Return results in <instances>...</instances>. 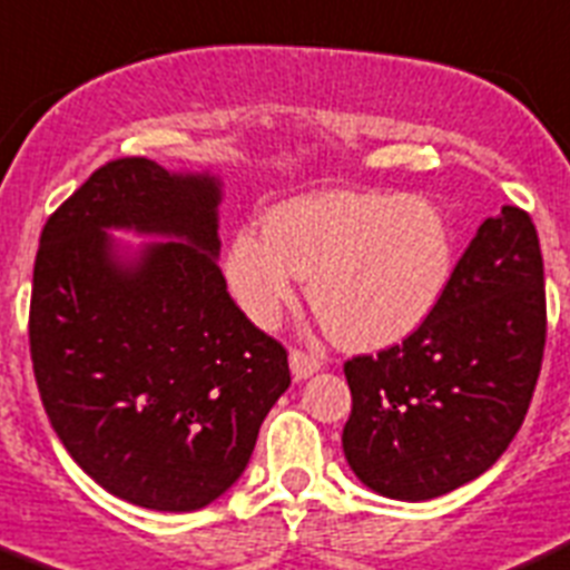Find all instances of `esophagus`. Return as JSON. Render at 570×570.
Segmentation results:
<instances>
[{"label":"esophagus","instance_id":"1","mask_svg":"<svg viewBox=\"0 0 570 570\" xmlns=\"http://www.w3.org/2000/svg\"><path fill=\"white\" fill-rule=\"evenodd\" d=\"M289 368L297 380H306V376L317 374L323 368V360L312 351H303V348H292L289 351Z\"/></svg>","mask_w":570,"mask_h":570}]
</instances>
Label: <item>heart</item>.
Returning a JSON list of instances; mask_svg holds the SVG:
<instances>
[{
  "label": "heart",
  "mask_w": 570,
  "mask_h": 570,
  "mask_svg": "<svg viewBox=\"0 0 570 570\" xmlns=\"http://www.w3.org/2000/svg\"><path fill=\"white\" fill-rule=\"evenodd\" d=\"M455 238L416 194L321 190L267 210L261 233L227 247L233 297L255 326H275L306 278V297L345 348H385L416 332L444 297Z\"/></svg>",
  "instance_id": "obj_1"
}]
</instances>
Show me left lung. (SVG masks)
<instances>
[{
    "instance_id": "8db88e82",
    "label": "left lung",
    "mask_w": 570,
    "mask_h": 570,
    "mask_svg": "<svg viewBox=\"0 0 570 570\" xmlns=\"http://www.w3.org/2000/svg\"><path fill=\"white\" fill-rule=\"evenodd\" d=\"M546 348V278L523 207L489 216L433 315L399 345L345 360L343 453L365 487L430 501L487 472L518 435Z\"/></svg>"
}]
</instances>
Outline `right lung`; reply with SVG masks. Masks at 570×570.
<instances>
[{
	"label": "right lung",
	"mask_w": 570,
	"mask_h": 570,
	"mask_svg": "<svg viewBox=\"0 0 570 570\" xmlns=\"http://www.w3.org/2000/svg\"><path fill=\"white\" fill-rule=\"evenodd\" d=\"M219 183L120 157L41 230L30 360L67 453L115 498L194 512L238 481L289 387V360L247 321L216 255ZM109 226L174 235L124 265Z\"/></svg>",
	"instance_id": "1"
}]
</instances>
